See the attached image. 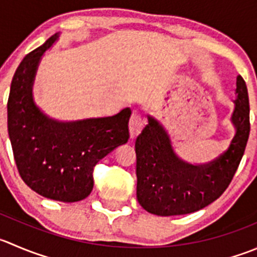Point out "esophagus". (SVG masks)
Segmentation results:
<instances>
[{"instance_id": "1", "label": "esophagus", "mask_w": 257, "mask_h": 257, "mask_svg": "<svg viewBox=\"0 0 257 257\" xmlns=\"http://www.w3.org/2000/svg\"><path fill=\"white\" fill-rule=\"evenodd\" d=\"M144 124H146V119L141 114L134 113L131 116V120H129V133H131V138H136L141 133L142 129L144 128Z\"/></svg>"}]
</instances>
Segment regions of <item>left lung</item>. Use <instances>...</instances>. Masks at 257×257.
<instances>
[{"label": "left lung", "mask_w": 257, "mask_h": 257, "mask_svg": "<svg viewBox=\"0 0 257 257\" xmlns=\"http://www.w3.org/2000/svg\"><path fill=\"white\" fill-rule=\"evenodd\" d=\"M232 123L236 136L225 153L215 161L192 166L173 152L168 134L156 119L137 137V198L142 207L158 216L187 215L217 200L232 181L250 134V105L245 80H236Z\"/></svg>", "instance_id": "8db88e82"}]
</instances>
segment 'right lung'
I'll list each match as a JSON object with an SVG mask.
<instances>
[{
    "mask_svg": "<svg viewBox=\"0 0 257 257\" xmlns=\"http://www.w3.org/2000/svg\"><path fill=\"white\" fill-rule=\"evenodd\" d=\"M56 39L52 35L17 68L7 101V128L22 181L46 198L76 202L90 195L96 163L128 142L132 110L75 123L45 116L32 101L31 86L40 57Z\"/></svg>",
    "mask_w": 257,
    "mask_h": 257,
    "instance_id": "obj_1",
    "label": "right lung"
}]
</instances>
